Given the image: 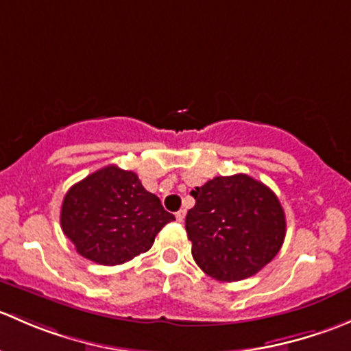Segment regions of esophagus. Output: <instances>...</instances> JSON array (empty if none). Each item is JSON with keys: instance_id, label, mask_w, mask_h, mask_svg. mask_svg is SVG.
<instances>
[{"instance_id": "obj_1", "label": "esophagus", "mask_w": 351, "mask_h": 351, "mask_svg": "<svg viewBox=\"0 0 351 351\" xmlns=\"http://www.w3.org/2000/svg\"><path fill=\"white\" fill-rule=\"evenodd\" d=\"M185 215H186V210H185V208H182V210L176 212L175 217H176V221H178V222H183V221H185Z\"/></svg>"}]
</instances>
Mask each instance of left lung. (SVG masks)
Returning a JSON list of instances; mask_svg holds the SVG:
<instances>
[{"mask_svg":"<svg viewBox=\"0 0 351 351\" xmlns=\"http://www.w3.org/2000/svg\"><path fill=\"white\" fill-rule=\"evenodd\" d=\"M185 219L192 256L208 277L238 282L261 270L285 239V212L277 195L251 176H215L192 190Z\"/></svg>","mask_w":351,"mask_h":351,"instance_id":"8db88e82","label":"left lung"}]
</instances>
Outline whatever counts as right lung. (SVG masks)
<instances>
[{
    "label": "right lung",
    "instance_id": "1",
    "mask_svg": "<svg viewBox=\"0 0 351 351\" xmlns=\"http://www.w3.org/2000/svg\"><path fill=\"white\" fill-rule=\"evenodd\" d=\"M175 215L147 192L134 171L105 166L71 186L61 228L77 253L98 265H122L153 246Z\"/></svg>",
    "mask_w": 351,
    "mask_h": 351
}]
</instances>
